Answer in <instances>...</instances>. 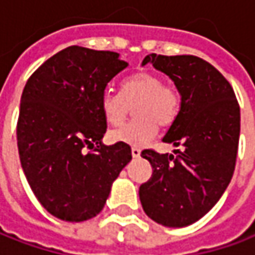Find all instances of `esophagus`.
Instances as JSON below:
<instances>
[{"label":"esophagus","instance_id":"obj_1","mask_svg":"<svg viewBox=\"0 0 255 255\" xmlns=\"http://www.w3.org/2000/svg\"><path fill=\"white\" fill-rule=\"evenodd\" d=\"M132 156L133 158H139L140 156V149L136 148V146H132Z\"/></svg>","mask_w":255,"mask_h":255}]
</instances>
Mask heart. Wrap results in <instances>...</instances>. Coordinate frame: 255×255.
<instances>
[{
    "mask_svg": "<svg viewBox=\"0 0 255 255\" xmlns=\"http://www.w3.org/2000/svg\"><path fill=\"white\" fill-rule=\"evenodd\" d=\"M132 107L136 119L110 132L109 137L113 142L140 146L156 135L158 125H173L181 109V96L159 75L140 71L122 82L120 93L107 90L101 96V115L109 126L122 125Z\"/></svg>",
    "mask_w": 255,
    "mask_h": 255,
    "instance_id": "obj_1",
    "label": "heart"
}]
</instances>
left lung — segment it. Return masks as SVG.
<instances>
[{"label": "left lung", "instance_id": "8db88e82", "mask_svg": "<svg viewBox=\"0 0 255 255\" xmlns=\"http://www.w3.org/2000/svg\"><path fill=\"white\" fill-rule=\"evenodd\" d=\"M181 94V109L164 142L178 146L175 155L143 149L152 167L140 184L145 213L164 227H187L221 199L232 178L240 140V104L225 77L193 55H148Z\"/></svg>", "mask_w": 255, "mask_h": 255}]
</instances>
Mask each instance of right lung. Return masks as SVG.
I'll return each mask as SVG.
<instances>
[{
    "mask_svg": "<svg viewBox=\"0 0 255 255\" xmlns=\"http://www.w3.org/2000/svg\"><path fill=\"white\" fill-rule=\"evenodd\" d=\"M128 64L110 50L69 46L28 78L17 120L20 162L36 199L68 222L94 218L113 181L132 159L130 146L101 139L100 100Z\"/></svg>",
    "mask_w": 255,
    "mask_h": 255,
    "instance_id": "obj_1",
    "label": "right lung"
}]
</instances>
